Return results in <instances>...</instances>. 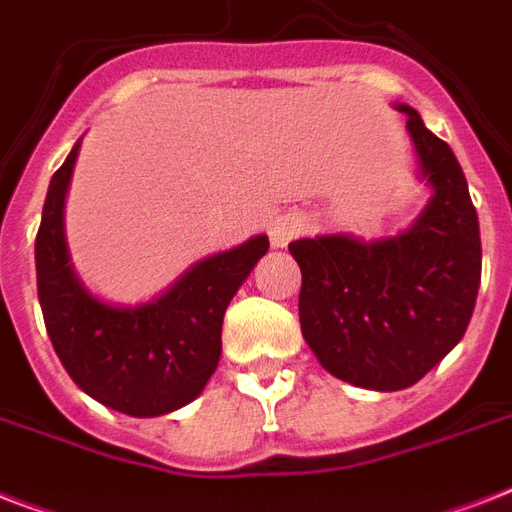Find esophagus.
<instances>
[{
	"label": "esophagus",
	"instance_id": "esophagus-1",
	"mask_svg": "<svg viewBox=\"0 0 512 512\" xmlns=\"http://www.w3.org/2000/svg\"><path fill=\"white\" fill-rule=\"evenodd\" d=\"M303 233V220L297 215H281L276 217L268 228V236H271L273 247H287L289 241L297 239Z\"/></svg>",
	"mask_w": 512,
	"mask_h": 512
}]
</instances>
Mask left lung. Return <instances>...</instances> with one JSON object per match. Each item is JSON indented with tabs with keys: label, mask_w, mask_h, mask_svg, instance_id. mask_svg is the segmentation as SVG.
Segmentation results:
<instances>
[{
	"label": "left lung",
	"mask_w": 512,
	"mask_h": 512,
	"mask_svg": "<svg viewBox=\"0 0 512 512\" xmlns=\"http://www.w3.org/2000/svg\"><path fill=\"white\" fill-rule=\"evenodd\" d=\"M409 116L433 199L393 239L319 236L289 244L303 271L300 329L329 374L369 390L422 380L462 340L481 284V231L452 148Z\"/></svg>",
	"instance_id": "8db88e82"
}]
</instances>
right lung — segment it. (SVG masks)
Here are the masks:
<instances>
[{
	"label": "right lung",
	"mask_w": 512,
	"mask_h": 512,
	"mask_svg": "<svg viewBox=\"0 0 512 512\" xmlns=\"http://www.w3.org/2000/svg\"><path fill=\"white\" fill-rule=\"evenodd\" d=\"M79 146L50 180L36 233V289L47 335L79 388L130 417H159L199 396L220 361L225 308L268 236L193 265L159 300L114 308L76 281L63 239V199Z\"/></svg>",
	"instance_id": "right-lung-1"
}]
</instances>
